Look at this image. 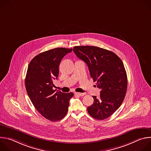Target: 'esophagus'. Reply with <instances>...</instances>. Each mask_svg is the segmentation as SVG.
Here are the masks:
<instances>
[{"mask_svg": "<svg viewBox=\"0 0 151 151\" xmlns=\"http://www.w3.org/2000/svg\"><path fill=\"white\" fill-rule=\"evenodd\" d=\"M75 94L76 95H78V96H83L85 95V94H84V93H76V92H75Z\"/></svg>", "mask_w": 151, "mask_h": 151, "instance_id": "1", "label": "esophagus"}]
</instances>
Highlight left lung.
Segmentation results:
<instances>
[{
    "label": "left lung",
    "instance_id": "8db88e82",
    "mask_svg": "<svg viewBox=\"0 0 151 151\" xmlns=\"http://www.w3.org/2000/svg\"><path fill=\"white\" fill-rule=\"evenodd\" d=\"M76 56L87 64L90 76L101 90L99 97L87 107L94 118L103 120L112 115L121 105L127 89V76L124 64L114 52L94 46H76Z\"/></svg>",
    "mask_w": 151,
    "mask_h": 151
}]
</instances>
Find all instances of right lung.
<instances>
[{
	"instance_id": "right-lung-1",
	"label": "right lung",
	"mask_w": 151,
	"mask_h": 151,
	"mask_svg": "<svg viewBox=\"0 0 151 151\" xmlns=\"http://www.w3.org/2000/svg\"><path fill=\"white\" fill-rule=\"evenodd\" d=\"M72 48H57L40 53L30 62L25 86L27 94L36 110L47 119L54 122L67 114L73 93L55 92L53 81L59 73L61 60Z\"/></svg>"
}]
</instances>
